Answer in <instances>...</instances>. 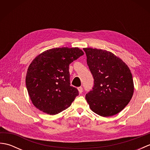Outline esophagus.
Here are the masks:
<instances>
[{"label":"esophagus","mask_w":150,"mask_h":150,"mask_svg":"<svg viewBox=\"0 0 150 150\" xmlns=\"http://www.w3.org/2000/svg\"><path fill=\"white\" fill-rule=\"evenodd\" d=\"M78 90H79V93H82V91H83V88H82V87H79L78 88Z\"/></svg>","instance_id":"obj_1"}]
</instances>
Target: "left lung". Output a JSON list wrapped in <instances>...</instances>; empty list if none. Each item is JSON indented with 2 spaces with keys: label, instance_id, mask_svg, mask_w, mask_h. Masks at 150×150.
I'll return each mask as SVG.
<instances>
[{
  "label": "left lung",
  "instance_id": "8db88e82",
  "mask_svg": "<svg viewBox=\"0 0 150 150\" xmlns=\"http://www.w3.org/2000/svg\"><path fill=\"white\" fill-rule=\"evenodd\" d=\"M83 50L94 79L92 90L86 95V99L98 115H115L128 105L133 96L134 86L130 69L110 52L90 47Z\"/></svg>",
  "mask_w": 150,
  "mask_h": 150
}]
</instances>
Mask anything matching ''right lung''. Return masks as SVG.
<instances>
[{
	"label": "right lung",
	"mask_w": 150,
	"mask_h": 150,
	"mask_svg": "<svg viewBox=\"0 0 150 150\" xmlns=\"http://www.w3.org/2000/svg\"><path fill=\"white\" fill-rule=\"evenodd\" d=\"M83 55L78 47H56L33 60L28 69L26 85L35 106L55 115L71 105L79 91L70 85L69 65Z\"/></svg>",
	"instance_id": "add662e5"
}]
</instances>
